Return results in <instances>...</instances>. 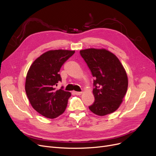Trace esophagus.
<instances>
[{
  "mask_svg": "<svg viewBox=\"0 0 156 156\" xmlns=\"http://www.w3.org/2000/svg\"><path fill=\"white\" fill-rule=\"evenodd\" d=\"M74 94H75V95L79 96V95H81V94H82V92H74Z\"/></svg>",
  "mask_w": 156,
  "mask_h": 156,
  "instance_id": "obj_1",
  "label": "esophagus"
}]
</instances>
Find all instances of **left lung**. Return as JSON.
Listing matches in <instances>:
<instances>
[{
    "instance_id": "obj_1",
    "label": "left lung",
    "mask_w": 156,
    "mask_h": 156,
    "mask_svg": "<svg viewBox=\"0 0 156 156\" xmlns=\"http://www.w3.org/2000/svg\"><path fill=\"white\" fill-rule=\"evenodd\" d=\"M80 54L95 78V101L89 109L101 116L115 112L121 105L128 87L124 66L115 55L105 49H87L80 51Z\"/></svg>"
}]
</instances>
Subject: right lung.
Masks as SVG:
<instances>
[{
	"mask_svg": "<svg viewBox=\"0 0 156 156\" xmlns=\"http://www.w3.org/2000/svg\"><path fill=\"white\" fill-rule=\"evenodd\" d=\"M75 51L51 50L37 58L28 71L25 92L32 107L40 115L55 119L65 111L71 93L55 86L62 81L59 74L64 63Z\"/></svg>",
	"mask_w": 156,
	"mask_h": 156,
	"instance_id": "right-lung-1",
	"label": "right lung"
}]
</instances>
